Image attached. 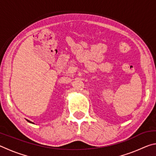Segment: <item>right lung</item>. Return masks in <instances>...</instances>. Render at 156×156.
<instances>
[{
	"label": "right lung",
	"instance_id": "add662e5",
	"mask_svg": "<svg viewBox=\"0 0 156 156\" xmlns=\"http://www.w3.org/2000/svg\"><path fill=\"white\" fill-rule=\"evenodd\" d=\"M27 122H30V123H32V124H34V122H31V121H30V120H27Z\"/></svg>",
	"mask_w": 156,
	"mask_h": 156
}]
</instances>
